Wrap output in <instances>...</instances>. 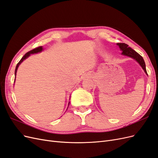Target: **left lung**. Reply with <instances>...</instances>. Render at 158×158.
Returning <instances> with one entry per match:
<instances>
[{
    "instance_id": "left-lung-1",
    "label": "left lung",
    "mask_w": 158,
    "mask_h": 158,
    "mask_svg": "<svg viewBox=\"0 0 158 158\" xmlns=\"http://www.w3.org/2000/svg\"><path fill=\"white\" fill-rule=\"evenodd\" d=\"M117 44V45H118L119 48H120L121 50L123 51L122 54L123 55L128 56L129 57H131V58H132L135 60H136L141 66V67L143 69V70H144L145 73L147 74L145 62L140 55L138 54V52H136L135 50L131 49V47H128V45L127 44H124V43H118Z\"/></svg>"
}]
</instances>
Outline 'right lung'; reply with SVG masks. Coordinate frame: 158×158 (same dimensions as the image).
Returning a JSON list of instances; mask_svg holds the SVG:
<instances>
[{
  "label": "right lung",
  "instance_id": "obj_1",
  "mask_svg": "<svg viewBox=\"0 0 158 158\" xmlns=\"http://www.w3.org/2000/svg\"><path fill=\"white\" fill-rule=\"evenodd\" d=\"M43 51V47H42V46H40V47H37V48H35V49H33V50H31V51H29V52H27V53H26L25 55H24V56H23L22 58L21 59V60L19 61V63L17 64V65H16V69H15V76L16 75V73H17V70H18V66H19V65H20V64H21V63H22V62L23 61V60H25L26 59H27L28 56H30V55L31 54H34V53H37V52H41ZM69 103H70V102H69Z\"/></svg>",
  "mask_w": 158,
  "mask_h": 158
}]
</instances>
